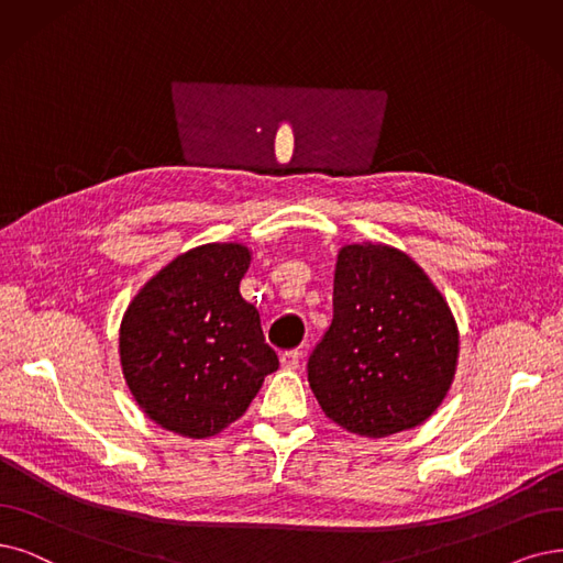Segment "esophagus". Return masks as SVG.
<instances>
[{"label": "esophagus", "mask_w": 563, "mask_h": 563, "mask_svg": "<svg viewBox=\"0 0 563 563\" xmlns=\"http://www.w3.org/2000/svg\"><path fill=\"white\" fill-rule=\"evenodd\" d=\"M280 364H283V368H289V371L299 368V364H301V352H299V350H287V352H283V355H280Z\"/></svg>", "instance_id": "1"}]
</instances>
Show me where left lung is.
Returning a JSON list of instances; mask_svg holds the SVG:
<instances>
[{
  "mask_svg": "<svg viewBox=\"0 0 563 563\" xmlns=\"http://www.w3.org/2000/svg\"><path fill=\"white\" fill-rule=\"evenodd\" d=\"M460 331L424 271L391 245L339 250L334 320L308 360L329 420L366 439L412 429L445 399Z\"/></svg>",
  "mask_w": 563,
  "mask_h": 563,
  "instance_id": "8db88e82",
  "label": "left lung"
}]
</instances>
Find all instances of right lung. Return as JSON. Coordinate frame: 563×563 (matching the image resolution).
<instances>
[{
    "label": "right lung",
    "mask_w": 563,
    "mask_h": 563,
    "mask_svg": "<svg viewBox=\"0 0 563 563\" xmlns=\"http://www.w3.org/2000/svg\"><path fill=\"white\" fill-rule=\"evenodd\" d=\"M250 266L241 243L187 250L141 287L120 324V364L148 418L185 439L236 422L278 355L239 285Z\"/></svg>",
    "instance_id": "right-lung-1"
}]
</instances>
